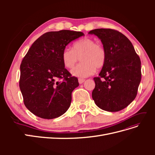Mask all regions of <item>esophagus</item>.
Masks as SVG:
<instances>
[{"instance_id":"1","label":"esophagus","mask_w":155,"mask_h":155,"mask_svg":"<svg viewBox=\"0 0 155 155\" xmlns=\"http://www.w3.org/2000/svg\"><path fill=\"white\" fill-rule=\"evenodd\" d=\"M78 81H79V84H82L84 81H85V79H82V78H79L78 79Z\"/></svg>"}]
</instances>
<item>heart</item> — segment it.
<instances>
[{"instance_id": "b5f03b06", "label": "heart", "mask_w": 155, "mask_h": 155, "mask_svg": "<svg viewBox=\"0 0 155 155\" xmlns=\"http://www.w3.org/2000/svg\"><path fill=\"white\" fill-rule=\"evenodd\" d=\"M81 58V63L72 70V74L79 78H86L92 75L96 68H101L107 60L105 48L91 38H84L76 42L73 49L64 48L62 60L64 67L72 68Z\"/></svg>"}]
</instances>
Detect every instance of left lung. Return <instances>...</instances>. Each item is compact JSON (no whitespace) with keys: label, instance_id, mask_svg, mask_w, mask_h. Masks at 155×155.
Here are the masks:
<instances>
[{"label":"left lung","instance_id":"left-lung-1","mask_svg":"<svg viewBox=\"0 0 155 155\" xmlns=\"http://www.w3.org/2000/svg\"><path fill=\"white\" fill-rule=\"evenodd\" d=\"M88 34L98 37L107 53L99 77L94 78L92 99L102 110H122L137 96L142 76L140 59L131 42L118 31L98 28Z\"/></svg>","mask_w":155,"mask_h":155}]
</instances>
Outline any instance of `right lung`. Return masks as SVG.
Here are the masks:
<instances>
[{"instance_id":"obj_1","label":"right lung","mask_w":155,"mask_h":155,"mask_svg":"<svg viewBox=\"0 0 155 155\" xmlns=\"http://www.w3.org/2000/svg\"><path fill=\"white\" fill-rule=\"evenodd\" d=\"M67 30L46 32L28 51L21 64L19 87L26 107L43 119L63 115L70 107L78 79L64 68L62 53L70 42L83 36Z\"/></svg>"}]
</instances>
